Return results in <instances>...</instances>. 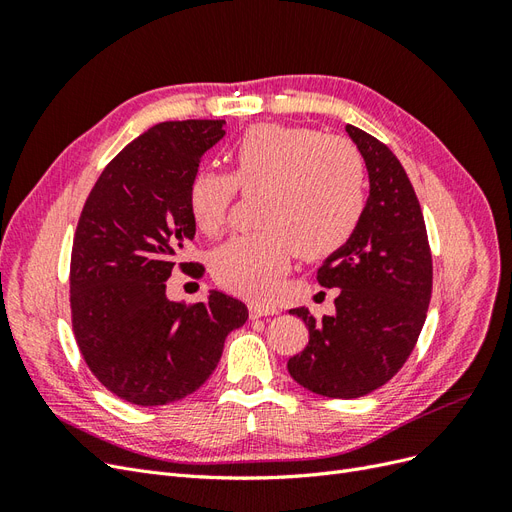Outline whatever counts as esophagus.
Segmentation results:
<instances>
[{
	"label": "esophagus",
	"mask_w": 512,
	"mask_h": 512,
	"mask_svg": "<svg viewBox=\"0 0 512 512\" xmlns=\"http://www.w3.org/2000/svg\"><path fill=\"white\" fill-rule=\"evenodd\" d=\"M277 314V307L265 305V303H250V318H262V316H273Z\"/></svg>",
	"instance_id": "34e87169"
}]
</instances>
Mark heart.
Listing matches in <instances>:
<instances>
[{
  "label": "heart",
  "mask_w": 512,
  "mask_h": 512,
  "mask_svg": "<svg viewBox=\"0 0 512 512\" xmlns=\"http://www.w3.org/2000/svg\"><path fill=\"white\" fill-rule=\"evenodd\" d=\"M228 162V175H194L188 207L196 228L213 237L226 224L235 190L256 196L252 222L260 228L232 237L211 258L218 284L241 297L269 301L292 250L305 260L327 258L352 239L363 218V158L342 136L254 123L230 143Z\"/></svg>",
  "instance_id": "heart-1"
}]
</instances>
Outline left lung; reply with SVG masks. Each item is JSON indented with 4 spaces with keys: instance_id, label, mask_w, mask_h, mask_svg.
Returning a JSON list of instances; mask_svg holds the SVG:
<instances>
[{
    "instance_id": "8db88e82",
    "label": "left lung",
    "mask_w": 512,
    "mask_h": 512,
    "mask_svg": "<svg viewBox=\"0 0 512 512\" xmlns=\"http://www.w3.org/2000/svg\"><path fill=\"white\" fill-rule=\"evenodd\" d=\"M369 175V196L352 239L318 269L324 288H339L335 314L303 318L309 342L288 361L290 376L322 397L354 399L380 389L404 367L427 318L431 252L421 205L395 153L346 126Z\"/></svg>"
}]
</instances>
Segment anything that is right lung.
Segmentation results:
<instances>
[{
    "mask_svg": "<svg viewBox=\"0 0 512 512\" xmlns=\"http://www.w3.org/2000/svg\"><path fill=\"white\" fill-rule=\"evenodd\" d=\"M224 123L164 121L134 138L102 170L76 226V344L91 374L136 406H164L200 389L228 333L247 320L245 303L220 290L190 307L166 297L175 258L196 235L190 181L205 151L224 138Z\"/></svg>",
    "mask_w": 512,
    "mask_h": 512,
    "instance_id": "1",
    "label": "right lung"
}]
</instances>
